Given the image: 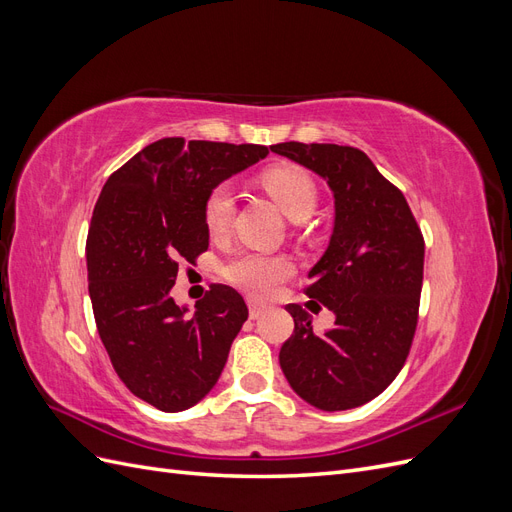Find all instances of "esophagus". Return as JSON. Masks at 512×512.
Here are the masks:
<instances>
[{
    "label": "esophagus",
    "instance_id": "obj_1",
    "mask_svg": "<svg viewBox=\"0 0 512 512\" xmlns=\"http://www.w3.org/2000/svg\"><path fill=\"white\" fill-rule=\"evenodd\" d=\"M247 305H250V318L252 320H256V318H260L262 314H265V305H260V303H256V301H247Z\"/></svg>",
    "mask_w": 512,
    "mask_h": 512
}]
</instances>
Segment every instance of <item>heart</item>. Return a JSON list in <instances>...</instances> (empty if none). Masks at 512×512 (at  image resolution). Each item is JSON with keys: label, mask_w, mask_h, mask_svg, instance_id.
I'll return each mask as SVG.
<instances>
[{"label": "heart", "mask_w": 512, "mask_h": 512, "mask_svg": "<svg viewBox=\"0 0 512 512\" xmlns=\"http://www.w3.org/2000/svg\"><path fill=\"white\" fill-rule=\"evenodd\" d=\"M265 190L292 220L307 218L316 207V183L301 166H273L260 177ZM235 215V192L228 183H218L209 190L203 203V220L211 237H224ZM292 273V262L286 256L239 252L222 265V277L252 297L265 299L277 290Z\"/></svg>", "instance_id": "b5f03b06"}]
</instances>
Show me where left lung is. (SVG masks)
Masks as SVG:
<instances>
[{
  "label": "left lung",
  "mask_w": 512,
  "mask_h": 512,
  "mask_svg": "<svg viewBox=\"0 0 512 512\" xmlns=\"http://www.w3.org/2000/svg\"><path fill=\"white\" fill-rule=\"evenodd\" d=\"M271 151L327 179L335 198L333 235L305 288L331 309L335 324L318 335L301 305H286L294 331L280 350L282 371L307 404L359 408L408 359L423 288V232L404 194L361 149L290 141Z\"/></svg>",
  "instance_id": "1"
}]
</instances>
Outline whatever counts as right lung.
<instances>
[{
  "mask_svg": "<svg viewBox=\"0 0 512 512\" xmlns=\"http://www.w3.org/2000/svg\"><path fill=\"white\" fill-rule=\"evenodd\" d=\"M269 153L262 145L162 138L108 177L87 232L96 327L121 382L153 408L181 412L218 382L247 320L222 284L194 307L170 297L179 262L207 252L203 203L211 188Z\"/></svg>",
  "mask_w": 512,
  "mask_h": 512,
  "instance_id": "1",
  "label": "right lung"
}]
</instances>
